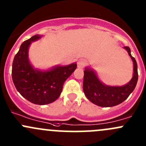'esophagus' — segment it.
Wrapping results in <instances>:
<instances>
[{
  "instance_id": "34e87169",
  "label": "esophagus",
  "mask_w": 146,
  "mask_h": 146,
  "mask_svg": "<svg viewBox=\"0 0 146 146\" xmlns=\"http://www.w3.org/2000/svg\"><path fill=\"white\" fill-rule=\"evenodd\" d=\"M87 64V61L84 59H80L79 60V61L78 62V67L80 68H82L85 67Z\"/></svg>"
}]
</instances>
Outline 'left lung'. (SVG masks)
<instances>
[{"label": "left lung", "mask_w": 146, "mask_h": 146, "mask_svg": "<svg viewBox=\"0 0 146 146\" xmlns=\"http://www.w3.org/2000/svg\"><path fill=\"white\" fill-rule=\"evenodd\" d=\"M123 48L127 51L133 64V75L131 80L123 86H109L103 84L96 73L89 68L84 70L83 91L88 100L96 105L103 107H114L126 100L135 89L138 81V66L136 59L131 54L129 46Z\"/></svg>", "instance_id": "obj_1"}]
</instances>
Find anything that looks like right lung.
<instances>
[{
  "label": "right lung",
  "instance_id": "obj_1",
  "mask_svg": "<svg viewBox=\"0 0 146 146\" xmlns=\"http://www.w3.org/2000/svg\"><path fill=\"white\" fill-rule=\"evenodd\" d=\"M42 36L36 35L22 44L15 56L12 68V78L17 90L28 101L39 105L56 100L62 92L64 82L77 68L75 63L44 71L34 68L28 58V49L32 42Z\"/></svg>",
  "mask_w": 146,
  "mask_h": 146
}]
</instances>
